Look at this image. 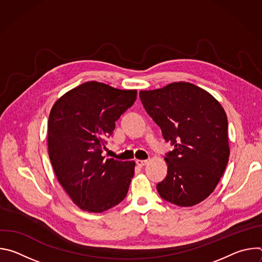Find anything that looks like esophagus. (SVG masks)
I'll list each match as a JSON object with an SVG mask.
<instances>
[{
  "label": "esophagus",
  "instance_id": "1",
  "mask_svg": "<svg viewBox=\"0 0 262 262\" xmlns=\"http://www.w3.org/2000/svg\"><path fill=\"white\" fill-rule=\"evenodd\" d=\"M136 164L139 166V167H144L148 164V161H144V160H137L136 161Z\"/></svg>",
  "mask_w": 262,
  "mask_h": 262
}]
</instances>
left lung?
Returning a JSON list of instances; mask_svg holds the SVG:
<instances>
[{"label": "left lung", "mask_w": 262, "mask_h": 262, "mask_svg": "<svg viewBox=\"0 0 262 262\" xmlns=\"http://www.w3.org/2000/svg\"><path fill=\"white\" fill-rule=\"evenodd\" d=\"M142 104L174 149L166 154L168 172L157 184L160 196L193 206L215 189L229 160L228 120L219 101L191 83L140 91Z\"/></svg>", "instance_id": "8db88e82"}]
</instances>
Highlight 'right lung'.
I'll return each mask as SVG.
<instances>
[{"label":"right lung","instance_id":"obj_1","mask_svg":"<svg viewBox=\"0 0 262 262\" xmlns=\"http://www.w3.org/2000/svg\"><path fill=\"white\" fill-rule=\"evenodd\" d=\"M137 99L136 90L87 82L65 93L49 117V156L65 192L80 208L102 212L128 192L135 162L102 157L115 122Z\"/></svg>","mask_w":262,"mask_h":262}]
</instances>
